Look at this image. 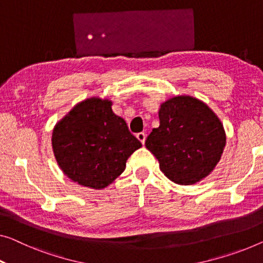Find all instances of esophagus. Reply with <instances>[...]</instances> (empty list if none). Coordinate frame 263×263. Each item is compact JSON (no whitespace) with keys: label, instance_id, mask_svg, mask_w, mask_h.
I'll use <instances>...</instances> for the list:
<instances>
[{"label":"esophagus","instance_id":"34e87169","mask_svg":"<svg viewBox=\"0 0 263 263\" xmlns=\"http://www.w3.org/2000/svg\"><path fill=\"white\" fill-rule=\"evenodd\" d=\"M137 138H138L140 140V143H142L143 145L145 144V139H146V135H145L144 132H140L137 135Z\"/></svg>","mask_w":263,"mask_h":263}]
</instances>
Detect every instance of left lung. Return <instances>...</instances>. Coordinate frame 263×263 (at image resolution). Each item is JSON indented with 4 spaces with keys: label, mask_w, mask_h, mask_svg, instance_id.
<instances>
[{
    "label": "left lung",
    "mask_w": 263,
    "mask_h": 263,
    "mask_svg": "<svg viewBox=\"0 0 263 263\" xmlns=\"http://www.w3.org/2000/svg\"><path fill=\"white\" fill-rule=\"evenodd\" d=\"M159 126L145 146L159 162L164 175L179 185L205 178L221 159L226 132L218 117L203 101L178 96L160 105Z\"/></svg>",
    "instance_id": "1"
}]
</instances>
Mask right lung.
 Listing matches in <instances>:
<instances>
[{
	"instance_id": "1",
	"label": "right lung",
	"mask_w": 263,
	"mask_h": 263,
	"mask_svg": "<svg viewBox=\"0 0 263 263\" xmlns=\"http://www.w3.org/2000/svg\"><path fill=\"white\" fill-rule=\"evenodd\" d=\"M111 106L108 99L89 98L76 105L53 130L52 146L59 166L80 185L106 187L142 146Z\"/></svg>"
}]
</instances>
